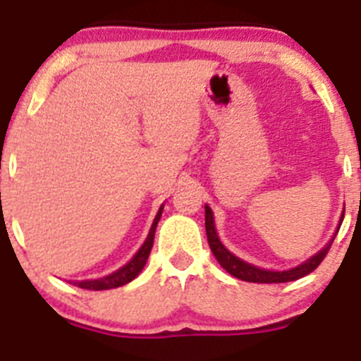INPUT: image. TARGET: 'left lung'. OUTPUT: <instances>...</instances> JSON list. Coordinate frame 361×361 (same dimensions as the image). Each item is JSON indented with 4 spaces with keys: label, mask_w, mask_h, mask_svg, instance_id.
<instances>
[{
    "label": "left lung",
    "mask_w": 361,
    "mask_h": 361,
    "mask_svg": "<svg viewBox=\"0 0 361 361\" xmlns=\"http://www.w3.org/2000/svg\"><path fill=\"white\" fill-rule=\"evenodd\" d=\"M345 212V209H343ZM343 216L340 219V225H342ZM204 228H207V239H209V246L212 250L214 257L217 259L223 268L228 271L230 275L233 277L241 279V281L246 282H259V284H277V282H290V281H297V279L306 277L307 274H311L313 269H317L320 266V262L324 261V257L327 255L329 252L331 245H333L334 237L324 246L322 250L318 253H314L313 257L307 259L306 262H302L300 266L297 268H291V269H284V271H271V269H262L257 268V266L250 264V262H245L243 259L235 257L232 252L223 246V243L219 241V237L216 233V225H214V214L210 210L209 204H204ZM338 232V230H336ZM336 235V233H334Z\"/></svg>",
    "instance_id": "obj_1"
}]
</instances>
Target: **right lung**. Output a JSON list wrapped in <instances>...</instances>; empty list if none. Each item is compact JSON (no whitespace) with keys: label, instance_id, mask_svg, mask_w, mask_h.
I'll list each match as a JSON object with an SVG mask.
<instances>
[{"label":"right lung","instance_id":"obj_1","mask_svg":"<svg viewBox=\"0 0 361 361\" xmlns=\"http://www.w3.org/2000/svg\"><path fill=\"white\" fill-rule=\"evenodd\" d=\"M161 210H164V204L160 207L158 210L157 217L152 221V226L149 230V235L145 239V243L142 245V248L135 253V257L128 262L126 266H122L120 269L113 271L111 275H106L102 279H95V281H79V282H73L75 286L82 288V290H93V291H100V290H111V288H118V286H124L128 282H131L133 279L138 277L142 269H144L145 262H147L149 253H151L152 248V243H154V232H157V225L158 221L161 217Z\"/></svg>","mask_w":361,"mask_h":361}]
</instances>
